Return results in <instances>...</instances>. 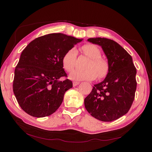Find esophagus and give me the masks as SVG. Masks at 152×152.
I'll use <instances>...</instances> for the list:
<instances>
[{
    "instance_id": "esophagus-1",
    "label": "esophagus",
    "mask_w": 152,
    "mask_h": 152,
    "mask_svg": "<svg viewBox=\"0 0 152 152\" xmlns=\"http://www.w3.org/2000/svg\"><path fill=\"white\" fill-rule=\"evenodd\" d=\"M79 83H80V82H73V86L75 87L76 86H78Z\"/></svg>"
}]
</instances>
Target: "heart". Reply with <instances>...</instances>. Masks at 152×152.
<instances>
[{
    "label": "heart",
    "mask_w": 152,
    "mask_h": 152,
    "mask_svg": "<svg viewBox=\"0 0 152 152\" xmlns=\"http://www.w3.org/2000/svg\"><path fill=\"white\" fill-rule=\"evenodd\" d=\"M82 52L91 58L85 70H76L70 75V78L76 80H91L96 78L102 79L108 74V62L101 57V51L92 44H87L82 47ZM77 51L75 48L67 51L63 57V65L67 72H71L76 66Z\"/></svg>",
    "instance_id": "obj_1"
}]
</instances>
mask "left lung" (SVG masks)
<instances>
[{"instance_id": "obj_1", "label": "left lung", "mask_w": 152, "mask_h": 152, "mask_svg": "<svg viewBox=\"0 0 152 152\" xmlns=\"http://www.w3.org/2000/svg\"><path fill=\"white\" fill-rule=\"evenodd\" d=\"M88 41L102 47L110 69L106 78L95 84L85 99V107L99 120L112 121L127 114L134 101L136 68L132 57L116 42L105 38H91Z\"/></svg>"}]
</instances>
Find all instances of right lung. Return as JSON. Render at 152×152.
<instances>
[{
  "label": "right lung",
  "mask_w": 152,
  "mask_h": 152,
  "mask_svg": "<svg viewBox=\"0 0 152 152\" xmlns=\"http://www.w3.org/2000/svg\"><path fill=\"white\" fill-rule=\"evenodd\" d=\"M78 39L62 33L37 38L27 45L15 66L13 91L20 107L36 118L50 115L63 101L68 89L72 88L63 65L67 51L80 42Z\"/></svg>",
  "instance_id": "right-lung-1"
}]
</instances>
